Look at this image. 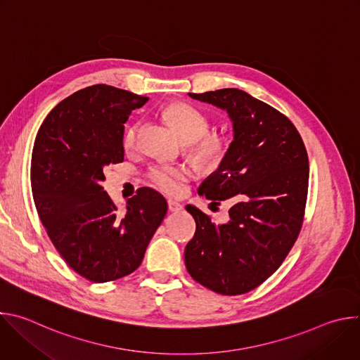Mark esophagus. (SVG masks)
<instances>
[{"label":"esophagus","instance_id":"1","mask_svg":"<svg viewBox=\"0 0 360 360\" xmlns=\"http://www.w3.org/2000/svg\"><path fill=\"white\" fill-rule=\"evenodd\" d=\"M168 210H169L171 212H179V211L184 210V205H182L181 202L175 200V199H169V200H168Z\"/></svg>","mask_w":360,"mask_h":360}]
</instances>
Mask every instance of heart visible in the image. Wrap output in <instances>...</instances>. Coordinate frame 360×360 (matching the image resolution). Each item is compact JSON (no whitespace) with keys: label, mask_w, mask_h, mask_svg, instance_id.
I'll use <instances>...</instances> for the list:
<instances>
[{"label":"heart","mask_w":360,"mask_h":360,"mask_svg":"<svg viewBox=\"0 0 360 360\" xmlns=\"http://www.w3.org/2000/svg\"><path fill=\"white\" fill-rule=\"evenodd\" d=\"M164 118L179 138L188 143V149L196 161L211 167L222 162L228 152V139L219 134H208L210 120L203 112L189 104L176 102L165 108ZM139 128V122L127 128L122 138V145L127 150H132L136 146ZM191 176V169L184 165L158 164L149 171L152 185L168 195H178Z\"/></svg>","instance_id":"b5f03b06"}]
</instances>
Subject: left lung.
Instances as JSON below:
<instances>
[{"instance_id": "left-lung-1", "label": "left lung", "mask_w": 360, "mask_h": 360, "mask_svg": "<svg viewBox=\"0 0 360 360\" xmlns=\"http://www.w3.org/2000/svg\"><path fill=\"white\" fill-rule=\"evenodd\" d=\"M225 111L233 139L218 169L198 188L208 199H229L225 224L193 205L196 222L185 248L189 275L217 293L242 295L264 283L283 262L303 219L309 161L293 124L238 88L188 94Z\"/></svg>"}]
</instances>
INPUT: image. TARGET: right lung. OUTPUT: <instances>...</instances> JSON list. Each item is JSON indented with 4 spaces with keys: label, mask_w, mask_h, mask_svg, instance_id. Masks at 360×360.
I'll return each mask as SVG.
<instances>
[{
    "label": "right lung",
    "mask_w": 360,
    "mask_h": 360,
    "mask_svg": "<svg viewBox=\"0 0 360 360\" xmlns=\"http://www.w3.org/2000/svg\"><path fill=\"white\" fill-rule=\"evenodd\" d=\"M148 96L110 85L77 91L48 114L32 149L31 188L49 239L88 281L132 274L164 221L165 198L141 188L120 212L104 191V169L124 161V124Z\"/></svg>",
    "instance_id": "add662e5"
}]
</instances>
